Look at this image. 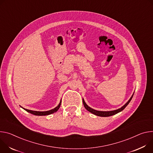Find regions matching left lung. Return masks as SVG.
<instances>
[{
    "label": "left lung",
    "mask_w": 153,
    "mask_h": 153,
    "mask_svg": "<svg viewBox=\"0 0 153 153\" xmlns=\"http://www.w3.org/2000/svg\"><path fill=\"white\" fill-rule=\"evenodd\" d=\"M134 95V94H133ZM133 95H132V97L130 98V99L129 100V101H128V102L123 106H122L121 108L120 109H118L117 110H114V111H96V110H94L92 108H91L90 107H89L86 103H85V101H84V100L82 99V103H83V105H84V108H85L88 111H89L90 112L97 115V116H100V117H109V116H111V115H115L118 112H120L121 111H122L128 105L129 103V102L131 101L132 97H133Z\"/></svg>",
    "instance_id": "obj_1"
}]
</instances>
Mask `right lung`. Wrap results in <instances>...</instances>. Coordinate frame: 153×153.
Wrapping results in <instances>:
<instances>
[{"mask_svg": "<svg viewBox=\"0 0 153 153\" xmlns=\"http://www.w3.org/2000/svg\"><path fill=\"white\" fill-rule=\"evenodd\" d=\"M61 104V100L60 103H59V104L58 105V106H56L55 108H54V109H53L52 110H50V111H43V112H41V111H31V110L26 109H24V108H23V109L24 110H25L26 111H27L28 112H30V114H32L35 115H50V114H52L53 113L56 112L59 109V108H60Z\"/></svg>", "mask_w": 153, "mask_h": 153, "instance_id": "obj_1", "label": "right lung"}]
</instances>
